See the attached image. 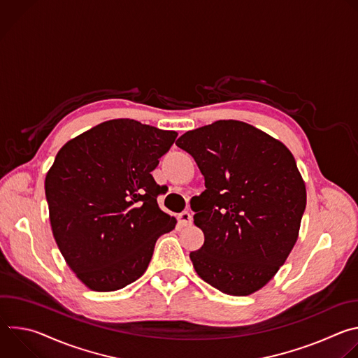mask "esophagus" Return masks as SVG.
<instances>
[{
    "label": "esophagus",
    "mask_w": 358,
    "mask_h": 358,
    "mask_svg": "<svg viewBox=\"0 0 358 358\" xmlns=\"http://www.w3.org/2000/svg\"><path fill=\"white\" fill-rule=\"evenodd\" d=\"M178 222L182 227H188L192 224V214L189 211H182L181 214H178Z\"/></svg>",
    "instance_id": "esophagus-1"
}]
</instances>
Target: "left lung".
<instances>
[{
    "instance_id": "1",
    "label": "left lung",
    "mask_w": 358,
    "mask_h": 358,
    "mask_svg": "<svg viewBox=\"0 0 358 358\" xmlns=\"http://www.w3.org/2000/svg\"><path fill=\"white\" fill-rule=\"evenodd\" d=\"M176 144L206 180L192 196L203 245L189 253L202 280L222 293L264 287L293 249L306 188L287 147L248 123L220 120L184 133Z\"/></svg>"
}]
</instances>
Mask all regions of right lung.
I'll list each match as a JSON object with an SVG mask.
<instances>
[{
  "label": "right lung",
  "mask_w": 358,
  "mask_h": 358,
  "mask_svg": "<svg viewBox=\"0 0 358 358\" xmlns=\"http://www.w3.org/2000/svg\"><path fill=\"white\" fill-rule=\"evenodd\" d=\"M177 138L130 119L100 123L68 141L45 178L54 238L69 268L92 290L137 280L155 245L176 228L159 208L151 176Z\"/></svg>",
  "instance_id": "add662e5"
}]
</instances>
